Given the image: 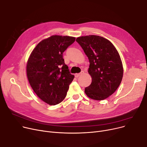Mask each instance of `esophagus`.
<instances>
[{"instance_id":"obj_1","label":"esophagus","mask_w":147,"mask_h":147,"mask_svg":"<svg viewBox=\"0 0 147 147\" xmlns=\"http://www.w3.org/2000/svg\"><path fill=\"white\" fill-rule=\"evenodd\" d=\"M82 74V73H78V74H75V77H76V78H78Z\"/></svg>"}]
</instances>
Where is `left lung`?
Instances as JSON below:
<instances>
[{"label": "left lung", "instance_id": "8db88e82", "mask_svg": "<svg viewBox=\"0 0 147 147\" xmlns=\"http://www.w3.org/2000/svg\"><path fill=\"white\" fill-rule=\"evenodd\" d=\"M76 41L90 63L88 73L92 83L84 92L92 99L107 98L117 90L123 78V67L118 51L110 41L101 36H81Z\"/></svg>", "mask_w": 147, "mask_h": 147}]
</instances>
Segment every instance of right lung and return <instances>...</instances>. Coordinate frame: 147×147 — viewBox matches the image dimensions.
Segmentation results:
<instances>
[{
    "label": "right lung",
    "mask_w": 147,
    "mask_h": 147,
    "mask_svg": "<svg viewBox=\"0 0 147 147\" xmlns=\"http://www.w3.org/2000/svg\"><path fill=\"white\" fill-rule=\"evenodd\" d=\"M75 39L59 35L45 38L37 45L27 61L26 71L30 86L37 96L49 105L63 101L74 79L63 54Z\"/></svg>",
    "instance_id": "add662e5"
}]
</instances>
